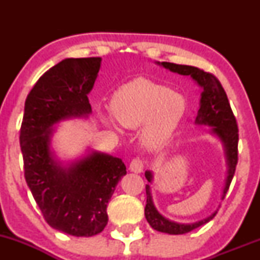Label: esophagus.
Returning a JSON list of instances; mask_svg holds the SVG:
<instances>
[{
  "mask_svg": "<svg viewBox=\"0 0 260 260\" xmlns=\"http://www.w3.org/2000/svg\"><path fill=\"white\" fill-rule=\"evenodd\" d=\"M143 169H144V164H143L142 159H139V157H136V159H133L132 161H131L129 170L132 172H136V174H140V172L143 171Z\"/></svg>",
  "mask_w": 260,
  "mask_h": 260,
  "instance_id": "1",
  "label": "esophagus"
}]
</instances>
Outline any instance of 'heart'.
I'll list each match as a JSON object with an SVG mask.
<instances>
[{
	"mask_svg": "<svg viewBox=\"0 0 260 260\" xmlns=\"http://www.w3.org/2000/svg\"><path fill=\"white\" fill-rule=\"evenodd\" d=\"M111 110L116 121L126 128L143 124L140 139L148 149L162 147L174 136L187 111L183 95L147 78H136L113 95ZM105 121L112 124V120Z\"/></svg>",
	"mask_w": 260,
	"mask_h": 260,
	"instance_id": "1",
	"label": "heart"
}]
</instances>
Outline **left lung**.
Here are the masks:
<instances>
[{"label": "left lung", "instance_id": "8db88e82", "mask_svg": "<svg viewBox=\"0 0 260 260\" xmlns=\"http://www.w3.org/2000/svg\"><path fill=\"white\" fill-rule=\"evenodd\" d=\"M171 72L182 74V76H190L203 89L201 98V107L198 110V115L196 117L197 124H204L211 127V133L222 142L223 150H225L226 164H228V176H226L225 187L222 190L221 199L225 198L230 184L234 178L236 165L238 161V127L236 117L230 106L228 95L223 90L221 83L214 74L204 72L201 68L193 66L176 64L170 62H156ZM145 178L149 183L153 181V174L150 171H145ZM147 190V205H145V219L154 230L160 232H165L169 235H183L190 232L199 226L204 225L214 219L217 210L214 211L201 221L192 223H178L164 217L155 208L153 197L150 193V184L145 186Z\"/></svg>", "mask_w": 260, "mask_h": 260}]
</instances>
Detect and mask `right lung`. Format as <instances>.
<instances>
[{
    "label": "right lung",
    "instance_id": "obj_1",
    "mask_svg": "<svg viewBox=\"0 0 260 260\" xmlns=\"http://www.w3.org/2000/svg\"><path fill=\"white\" fill-rule=\"evenodd\" d=\"M100 64L101 57L66 58L50 68L26 96L20 127L25 181L44 219L76 237L105 229L107 203L127 174L123 161L111 155L91 151L64 166L50 148L56 123L91 113L88 94Z\"/></svg>",
    "mask_w": 260,
    "mask_h": 260
}]
</instances>
